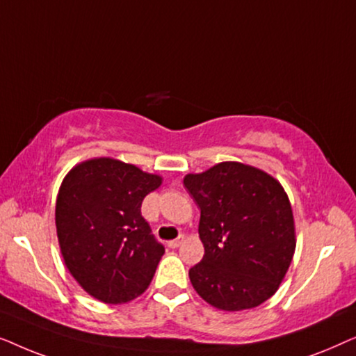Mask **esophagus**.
<instances>
[{"mask_svg":"<svg viewBox=\"0 0 356 356\" xmlns=\"http://www.w3.org/2000/svg\"><path fill=\"white\" fill-rule=\"evenodd\" d=\"M184 241V236L181 235V236H178L177 240H172V241H168V246L172 248V250H175V248H178V246H181V243Z\"/></svg>","mask_w":356,"mask_h":356,"instance_id":"obj_1","label":"esophagus"}]
</instances>
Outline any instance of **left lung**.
Instances as JSON below:
<instances>
[{
  "label": "left lung",
  "mask_w": 356,
  "mask_h": 356,
  "mask_svg": "<svg viewBox=\"0 0 356 356\" xmlns=\"http://www.w3.org/2000/svg\"><path fill=\"white\" fill-rule=\"evenodd\" d=\"M184 186L201 209L202 261L189 269L197 295L213 308H256L279 290L296 246L285 189L264 170L220 162L188 173Z\"/></svg>",
  "instance_id": "obj_1"
}]
</instances>
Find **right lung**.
<instances>
[{
    "instance_id": "obj_1",
    "label": "right lung",
    "mask_w": 356,
    "mask_h": 356,
    "mask_svg": "<svg viewBox=\"0 0 356 356\" xmlns=\"http://www.w3.org/2000/svg\"><path fill=\"white\" fill-rule=\"evenodd\" d=\"M162 181L111 157L84 160L63 178L55 209L63 261L102 303H128L152 282L165 248L150 235L140 204Z\"/></svg>"
}]
</instances>
